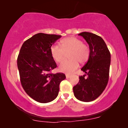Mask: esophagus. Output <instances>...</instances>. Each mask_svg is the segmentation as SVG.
<instances>
[{"label":"esophagus","mask_w":128,"mask_h":128,"mask_svg":"<svg viewBox=\"0 0 128 128\" xmlns=\"http://www.w3.org/2000/svg\"><path fill=\"white\" fill-rule=\"evenodd\" d=\"M71 77V76L70 74H66V78H70Z\"/></svg>","instance_id":"1"}]
</instances>
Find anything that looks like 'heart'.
<instances>
[{"instance_id":"heart-1","label":"heart","mask_w":128,"mask_h":128,"mask_svg":"<svg viewBox=\"0 0 128 128\" xmlns=\"http://www.w3.org/2000/svg\"><path fill=\"white\" fill-rule=\"evenodd\" d=\"M60 46L54 45L50 47V52L52 58L56 62L64 59V54L68 53L70 60H64L59 64L58 69L60 72L72 73L78 67V62L84 64L90 56V50L81 40L74 36L64 38L60 41Z\"/></svg>"}]
</instances>
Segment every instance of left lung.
I'll list each match as a JSON object with an SVG mask.
<instances>
[{"mask_svg":"<svg viewBox=\"0 0 128 128\" xmlns=\"http://www.w3.org/2000/svg\"><path fill=\"white\" fill-rule=\"evenodd\" d=\"M84 38L90 48V56L81 70L86 74L73 90L75 97L84 102L94 101L102 94L109 80L111 54L101 36L92 32L78 34ZM87 75L88 78L85 76Z\"/></svg>","mask_w":128,"mask_h":128,"instance_id":"1","label":"left lung"}]
</instances>
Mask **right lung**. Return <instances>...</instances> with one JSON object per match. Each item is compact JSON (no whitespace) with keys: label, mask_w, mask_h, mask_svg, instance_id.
Instances as JSON below:
<instances>
[{"label":"right lung","mask_w":128,"mask_h":128,"mask_svg":"<svg viewBox=\"0 0 128 128\" xmlns=\"http://www.w3.org/2000/svg\"><path fill=\"white\" fill-rule=\"evenodd\" d=\"M61 36L38 33L24 42L17 58L20 82L24 91L37 102L53 101L59 84L66 78L62 73H50L56 64L50 55L52 45Z\"/></svg>","instance_id":"1"}]
</instances>
